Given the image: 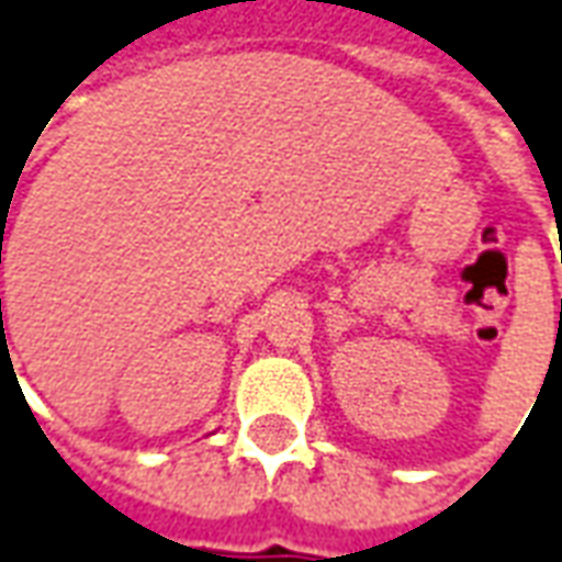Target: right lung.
<instances>
[{
    "mask_svg": "<svg viewBox=\"0 0 562 562\" xmlns=\"http://www.w3.org/2000/svg\"><path fill=\"white\" fill-rule=\"evenodd\" d=\"M0 311H2V297H0Z\"/></svg>",
    "mask_w": 562,
    "mask_h": 562,
    "instance_id": "right-lung-1",
    "label": "right lung"
}]
</instances>
